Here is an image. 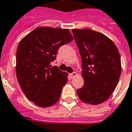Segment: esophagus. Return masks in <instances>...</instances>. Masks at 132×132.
<instances>
[{
	"label": "esophagus",
	"instance_id": "1",
	"mask_svg": "<svg viewBox=\"0 0 132 132\" xmlns=\"http://www.w3.org/2000/svg\"><path fill=\"white\" fill-rule=\"evenodd\" d=\"M76 75H77V74H76V72H72V73L69 74V76H70V78H74Z\"/></svg>",
	"mask_w": 132,
	"mask_h": 132
}]
</instances>
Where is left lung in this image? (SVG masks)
Segmentation results:
<instances>
[{
	"mask_svg": "<svg viewBox=\"0 0 132 132\" xmlns=\"http://www.w3.org/2000/svg\"><path fill=\"white\" fill-rule=\"evenodd\" d=\"M82 59L84 85L76 90L85 103L98 105L107 101L118 85L121 62L118 48L104 34L90 29H72Z\"/></svg>",
	"mask_w": 132,
	"mask_h": 132,
	"instance_id": "obj_1",
	"label": "left lung"
}]
</instances>
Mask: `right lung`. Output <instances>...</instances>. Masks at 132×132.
Masks as SVG:
<instances>
[{
	"mask_svg": "<svg viewBox=\"0 0 132 132\" xmlns=\"http://www.w3.org/2000/svg\"><path fill=\"white\" fill-rule=\"evenodd\" d=\"M72 40L69 29L39 27L18 44L17 79L26 97L38 106L50 107L59 101L67 73L50 63L56 59L60 47Z\"/></svg>",
	"mask_w": 132,
	"mask_h": 132,
	"instance_id": "add662e5",
	"label": "right lung"
}]
</instances>
